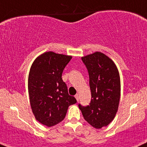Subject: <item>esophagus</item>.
Here are the masks:
<instances>
[{
    "mask_svg": "<svg viewBox=\"0 0 147 147\" xmlns=\"http://www.w3.org/2000/svg\"><path fill=\"white\" fill-rule=\"evenodd\" d=\"M75 98H76V99H77V100L78 101V100H79V99H80V95H79L78 93H77V94L75 95Z\"/></svg>",
    "mask_w": 147,
    "mask_h": 147,
    "instance_id": "obj_1",
    "label": "esophagus"
}]
</instances>
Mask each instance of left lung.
Masks as SVG:
<instances>
[{
  "label": "left lung",
  "instance_id": "left-lung-1",
  "mask_svg": "<svg viewBox=\"0 0 147 147\" xmlns=\"http://www.w3.org/2000/svg\"><path fill=\"white\" fill-rule=\"evenodd\" d=\"M89 75L91 100L89 105L79 108L84 118L93 128L107 126L118 111L121 81L117 65L110 58L100 51L82 56Z\"/></svg>",
  "mask_w": 147,
  "mask_h": 147
}]
</instances>
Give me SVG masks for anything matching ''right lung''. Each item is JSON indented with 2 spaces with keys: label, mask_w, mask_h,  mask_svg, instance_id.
<instances>
[{
  "label": "right lung",
  "mask_w": 147,
  "mask_h": 147,
  "mask_svg": "<svg viewBox=\"0 0 147 147\" xmlns=\"http://www.w3.org/2000/svg\"><path fill=\"white\" fill-rule=\"evenodd\" d=\"M71 59L72 56L47 51L38 56L30 67L28 80L30 107L35 119L48 127L62 121L69 106L77 102L68 94L61 77Z\"/></svg>",
  "instance_id": "obj_1"
}]
</instances>
